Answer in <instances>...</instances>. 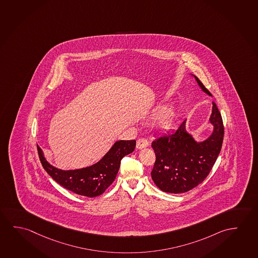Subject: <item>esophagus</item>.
I'll return each mask as SVG.
<instances>
[{
	"instance_id": "1",
	"label": "esophagus",
	"mask_w": 258,
	"mask_h": 258,
	"mask_svg": "<svg viewBox=\"0 0 258 258\" xmlns=\"http://www.w3.org/2000/svg\"><path fill=\"white\" fill-rule=\"evenodd\" d=\"M149 146V141L145 138H140L137 140V143H136V147L137 149H143V148H146Z\"/></svg>"
}]
</instances>
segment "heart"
<instances>
[{"instance_id": "b5f03b06", "label": "heart", "mask_w": 258, "mask_h": 258, "mask_svg": "<svg viewBox=\"0 0 258 258\" xmlns=\"http://www.w3.org/2000/svg\"><path fill=\"white\" fill-rule=\"evenodd\" d=\"M164 111L163 107H158V108H156L155 110H154V114L156 115H159L160 113H162ZM174 121H175V114H174V112H172V111H168V112H166L163 115H162V117L160 118V125L162 129L164 130H169L172 126H173V124H174Z\"/></svg>"}]
</instances>
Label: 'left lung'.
<instances>
[{
  "label": "left lung",
  "instance_id": "8db88e82",
  "mask_svg": "<svg viewBox=\"0 0 258 258\" xmlns=\"http://www.w3.org/2000/svg\"><path fill=\"white\" fill-rule=\"evenodd\" d=\"M199 86L212 96L200 80L195 76ZM210 122L213 134L202 143H197L185 131V120L173 134L156 138L152 147L156 155L152 178L163 192H185L195 188L207 177L221 152L224 126L221 112L213 102Z\"/></svg>",
  "mask_w": 258,
  "mask_h": 258
}]
</instances>
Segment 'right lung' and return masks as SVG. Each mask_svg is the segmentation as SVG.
I'll return each mask as SVG.
<instances>
[{"label": "right lung", "mask_w": 258, "mask_h": 258, "mask_svg": "<svg viewBox=\"0 0 258 258\" xmlns=\"http://www.w3.org/2000/svg\"><path fill=\"white\" fill-rule=\"evenodd\" d=\"M135 146V140L118 141L98 163L88 168L67 171L50 165L45 160L38 145L37 152L43 168L58 184L80 196L95 197L102 195L114 182L121 160L124 156L134 152Z\"/></svg>", "instance_id": "obj_1"}]
</instances>
